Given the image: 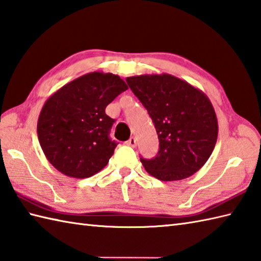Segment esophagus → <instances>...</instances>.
<instances>
[{"label": "esophagus", "instance_id": "obj_1", "mask_svg": "<svg viewBox=\"0 0 261 261\" xmlns=\"http://www.w3.org/2000/svg\"><path fill=\"white\" fill-rule=\"evenodd\" d=\"M126 143H127V145H129L132 147H135L136 146V138L135 137H130L129 140L127 141Z\"/></svg>", "mask_w": 261, "mask_h": 261}]
</instances>
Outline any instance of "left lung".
I'll use <instances>...</instances> for the list:
<instances>
[{
	"mask_svg": "<svg viewBox=\"0 0 261 261\" xmlns=\"http://www.w3.org/2000/svg\"><path fill=\"white\" fill-rule=\"evenodd\" d=\"M146 108L158 133L156 156L141 158L146 171L162 181L186 179L204 166L214 150L219 125L207 95L170 74L126 77Z\"/></svg>",
	"mask_w": 261,
	"mask_h": 261,
	"instance_id": "left-lung-1",
	"label": "left lung"
}]
</instances>
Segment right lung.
<instances>
[{"instance_id": "add662e5", "label": "right lung", "mask_w": 261, "mask_h": 261, "mask_svg": "<svg viewBox=\"0 0 261 261\" xmlns=\"http://www.w3.org/2000/svg\"><path fill=\"white\" fill-rule=\"evenodd\" d=\"M128 89L118 75L92 72L51 94L42 107L37 134L47 160L67 177L83 179L102 170L117 143L106 107Z\"/></svg>"}]
</instances>
